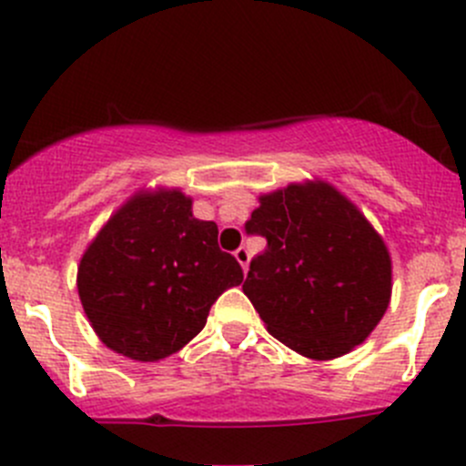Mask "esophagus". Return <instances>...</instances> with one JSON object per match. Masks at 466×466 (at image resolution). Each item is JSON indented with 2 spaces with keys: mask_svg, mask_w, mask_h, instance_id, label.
I'll use <instances>...</instances> for the list:
<instances>
[{
  "mask_svg": "<svg viewBox=\"0 0 466 466\" xmlns=\"http://www.w3.org/2000/svg\"><path fill=\"white\" fill-rule=\"evenodd\" d=\"M235 260H238L239 265H242V269L247 271V267H248V248L247 247L235 248Z\"/></svg>",
  "mask_w": 466,
  "mask_h": 466,
  "instance_id": "esophagus-1",
  "label": "esophagus"
}]
</instances>
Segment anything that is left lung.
<instances>
[{"label": "left lung", "mask_w": 466, "mask_h": 466, "mask_svg": "<svg viewBox=\"0 0 466 466\" xmlns=\"http://www.w3.org/2000/svg\"><path fill=\"white\" fill-rule=\"evenodd\" d=\"M267 248L242 289L267 330L315 360L351 351L388 310L391 260L380 235L329 183L260 197L244 224Z\"/></svg>", "instance_id": "obj_1"}]
</instances>
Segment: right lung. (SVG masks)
<instances>
[{
  "instance_id": "add662e5",
  "label": "right lung",
  "mask_w": 466,
  "mask_h": 466,
  "mask_svg": "<svg viewBox=\"0 0 466 466\" xmlns=\"http://www.w3.org/2000/svg\"><path fill=\"white\" fill-rule=\"evenodd\" d=\"M218 233L215 222L192 218V199L178 190L122 206L78 265V297L101 342L140 362L186 347L219 294L244 279Z\"/></svg>"
}]
</instances>
